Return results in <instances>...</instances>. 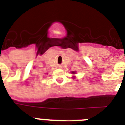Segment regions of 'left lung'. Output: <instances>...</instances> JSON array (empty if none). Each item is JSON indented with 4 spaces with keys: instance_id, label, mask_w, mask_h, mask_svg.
Returning <instances> with one entry per match:
<instances>
[{
    "instance_id": "obj_1",
    "label": "left lung",
    "mask_w": 125,
    "mask_h": 125,
    "mask_svg": "<svg viewBox=\"0 0 125 125\" xmlns=\"http://www.w3.org/2000/svg\"><path fill=\"white\" fill-rule=\"evenodd\" d=\"M72 73H73V74H75V73H76V72L73 71V72H72Z\"/></svg>"
}]
</instances>
